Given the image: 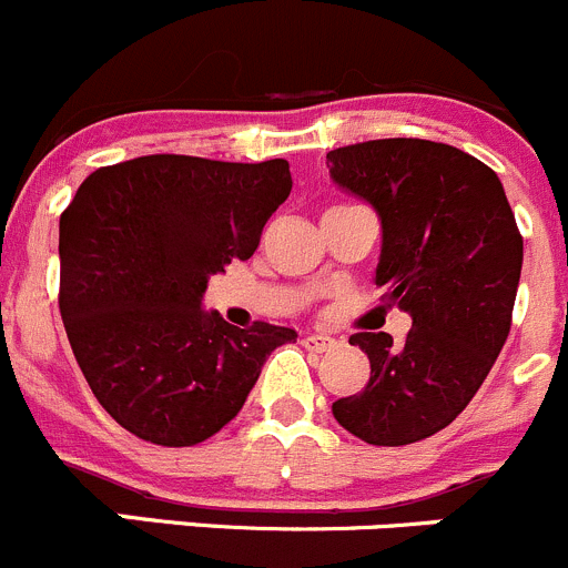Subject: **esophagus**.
Returning <instances> with one entry per match:
<instances>
[{"label": "esophagus", "instance_id": "34e87169", "mask_svg": "<svg viewBox=\"0 0 568 568\" xmlns=\"http://www.w3.org/2000/svg\"><path fill=\"white\" fill-rule=\"evenodd\" d=\"M335 344H338V341L329 338V335H322V333H311V335H307V338H305V346H307V349H311V352H329Z\"/></svg>", "mask_w": 568, "mask_h": 568}]
</instances>
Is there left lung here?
Returning <instances> with one entry per match:
<instances>
[{
  "label": "left lung",
  "mask_w": 568,
  "mask_h": 568,
  "mask_svg": "<svg viewBox=\"0 0 568 568\" xmlns=\"http://www.w3.org/2000/svg\"><path fill=\"white\" fill-rule=\"evenodd\" d=\"M327 166L379 213L374 283L413 316L402 344L352 335L372 377L333 416L374 447L422 442L458 418L508 338L525 257L516 216L497 174L449 144L379 138L327 152Z\"/></svg>",
  "instance_id": "obj_1"
}]
</instances>
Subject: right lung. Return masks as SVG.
Instances as JSON below:
<instances>
[{"label":"right lung","instance_id":"right-lung-1","mask_svg":"<svg viewBox=\"0 0 568 568\" xmlns=\"http://www.w3.org/2000/svg\"><path fill=\"white\" fill-rule=\"evenodd\" d=\"M288 161L146 155L88 174L60 213V316L99 405L144 442L194 447L244 407L296 329L202 311L288 200Z\"/></svg>","mask_w":568,"mask_h":568}]
</instances>
